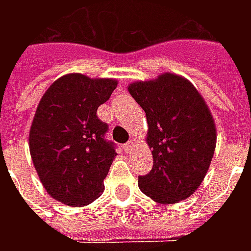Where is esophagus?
I'll return each instance as SVG.
<instances>
[{
  "mask_svg": "<svg viewBox=\"0 0 251 251\" xmlns=\"http://www.w3.org/2000/svg\"><path fill=\"white\" fill-rule=\"evenodd\" d=\"M136 147V141H134V140H130V141L129 142H126L125 144V152L126 153H130L131 151H133V148Z\"/></svg>",
  "mask_w": 251,
  "mask_h": 251,
  "instance_id": "esophagus-1",
  "label": "esophagus"
}]
</instances>
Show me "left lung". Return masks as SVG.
I'll list each match as a JSON object with an SVG mask.
<instances>
[{
  "label": "left lung",
  "instance_id": "8db88e82",
  "mask_svg": "<svg viewBox=\"0 0 251 251\" xmlns=\"http://www.w3.org/2000/svg\"><path fill=\"white\" fill-rule=\"evenodd\" d=\"M127 90L147 114L153 156V168L138 177V187L160 204L179 203L199 188L215 152L210 109L192 83L172 72Z\"/></svg>",
  "mask_w": 251,
  "mask_h": 251
}]
</instances>
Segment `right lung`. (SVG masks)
<instances>
[{
	"label": "right lung",
	"mask_w": 251,
	"mask_h": 251,
	"mask_svg": "<svg viewBox=\"0 0 251 251\" xmlns=\"http://www.w3.org/2000/svg\"><path fill=\"white\" fill-rule=\"evenodd\" d=\"M117 84L115 79L68 74L39 102L29 131L30 157L47 192L63 204L83 207L103 192L117 153L104 140L109 126L97 110Z\"/></svg>",
	"instance_id": "right-lung-1"
}]
</instances>
